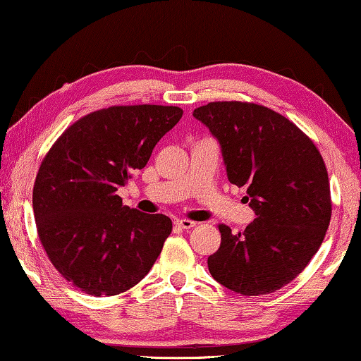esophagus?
Returning a JSON list of instances; mask_svg holds the SVG:
<instances>
[{
	"label": "esophagus",
	"instance_id": "34e87169",
	"mask_svg": "<svg viewBox=\"0 0 361 361\" xmlns=\"http://www.w3.org/2000/svg\"><path fill=\"white\" fill-rule=\"evenodd\" d=\"M176 225L179 226V228H182V230H190V228H194V226H195V221L187 220V219H177L176 220Z\"/></svg>",
	"mask_w": 361,
	"mask_h": 361
}]
</instances>
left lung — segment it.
Masks as SVG:
<instances>
[{"instance_id": "left-lung-1", "label": "left lung", "mask_w": 361, "mask_h": 361, "mask_svg": "<svg viewBox=\"0 0 361 361\" xmlns=\"http://www.w3.org/2000/svg\"><path fill=\"white\" fill-rule=\"evenodd\" d=\"M194 118L219 141L231 184L246 187L256 219L209 256L216 283L243 295L289 284L317 253L332 215L329 176L312 141L288 118L246 102H214Z\"/></svg>"}]
</instances>
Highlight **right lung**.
<instances>
[{"mask_svg":"<svg viewBox=\"0 0 361 361\" xmlns=\"http://www.w3.org/2000/svg\"><path fill=\"white\" fill-rule=\"evenodd\" d=\"M180 118L179 106L105 108L67 128L44 157L32 190L39 238L83 293H125L156 263L171 219L130 209L116 192Z\"/></svg>","mask_w":361,"mask_h":361,"instance_id":"1","label":"right lung"}]
</instances>
